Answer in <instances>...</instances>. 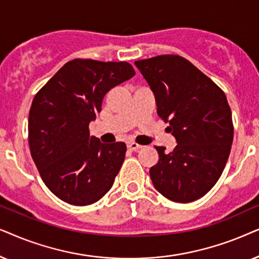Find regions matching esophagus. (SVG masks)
Masks as SVG:
<instances>
[{
  "label": "esophagus",
  "instance_id": "esophagus-1",
  "mask_svg": "<svg viewBox=\"0 0 259 259\" xmlns=\"http://www.w3.org/2000/svg\"><path fill=\"white\" fill-rule=\"evenodd\" d=\"M141 148H142V146H141V144H139V143H136V142H129V143H127V149H129V150L136 151V150L141 149Z\"/></svg>",
  "mask_w": 259,
  "mask_h": 259
}]
</instances>
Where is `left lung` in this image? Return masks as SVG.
I'll return each mask as SVG.
<instances>
[{
  "instance_id": "1",
  "label": "left lung",
  "mask_w": 259,
  "mask_h": 259,
  "mask_svg": "<svg viewBox=\"0 0 259 259\" xmlns=\"http://www.w3.org/2000/svg\"><path fill=\"white\" fill-rule=\"evenodd\" d=\"M154 92L157 115L169 123L177 147L150 168L154 187L175 202L204 196L219 180L233 141L232 113L224 91L180 55L135 61Z\"/></svg>"
}]
</instances>
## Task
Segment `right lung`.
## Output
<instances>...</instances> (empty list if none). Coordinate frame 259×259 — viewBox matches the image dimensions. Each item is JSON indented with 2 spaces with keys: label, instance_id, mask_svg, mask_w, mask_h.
<instances>
[{
  "label": "right lung",
  "instance_id": "1",
  "mask_svg": "<svg viewBox=\"0 0 259 259\" xmlns=\"http://www.w3.org/2000/svg\"><path fill=\"white\" fill-rule=\"evenodd\" d=\"M125 61L73 59L33 99L28 142L40 177L55 196L74 206L91 205L112 187L125 157L123 142L90 136L106 92L133 78Z\"/></svg>",
  "mask_w": 259,
  "mask_h": 259
}]
</instances>
